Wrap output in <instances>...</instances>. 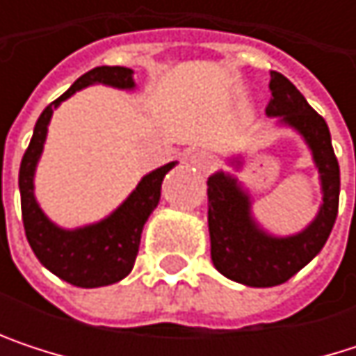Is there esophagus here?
<instances>
[{
	"label": "esophagus",
	"mask_w": 356,
	"mask_h": 356,
	"mask_svg": "<svg viewBox=\"0 0 356 356\" xmlns=\"http://www.w3.org/2000/svg\"><path fill=\"white\" fill-rule=\"evenodd\" d=\"M191 167L200 173H206L212 165H214V156L210 152H195L191 159H189Z\"/></svg>",
	"instance_id": "obj_1"
}]
</instances>
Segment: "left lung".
Listing matches in <instances>:
<instances>
[{
    "instance_id": "8db88e82",
    "label": "left lung",
    "mask_w": 356,
    "mask_h": 356,
    "mask_svg": "<svg viewBox=\"0 0 356 356\" xmlns=\"http://www.w3.org/2000/svg\"><path fill=\"white\" fill-rule=\"evenodd\" d=\"M272 99L268 117L295 129L312 150L320 173L321 204L316 218L299 233L278 237L253 218L251 195L239 179L225 171L208 177V231L214 268L245 286L266 289L286 282L305 268L325 245L338 214L340 167L332 148L327 123L318 115L295 84L278 72H270ZM233 169L243 167L241 156L229 159Z\"/></svg>"
}]
</instances>
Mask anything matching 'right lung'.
I'll use <instances>...</instances> for the list:
<instances>
[{"label":"right lung","mask_w":356,"mask_h":356,"mask_svg":"<svg viewBox=\"0 0 356 356\" xmlns=\"http://www.w3.org/2000/svg\"><path fill=\"white\" fill-rule=\"evenodd\" d=\"M92 84H105L119 90H134V70L121 65H101L80 76L57 101H53L40 113L33 131V140L22 156L18 175L22 222L35 255L49 272L80 289L115 284L131 272L140 249L142 229L152 210L159 206L163 179L177 165L167 163L144 175L136 189L103 220L78 229L57 227L36 202V165L44 148L53 111L72 95Z\"/></svg>","instance_id":"right-lung-1"}]
</instances>
